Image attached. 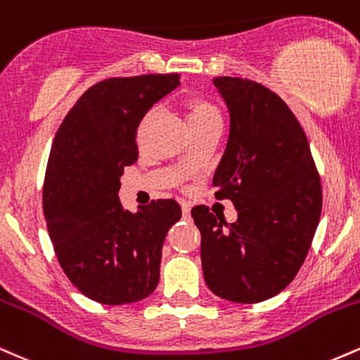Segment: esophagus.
I'll return each mask as SVG.
<instances>
[{
	"label": "esophagus",
	"instance_id": "34e87169",
	"mask_svg": "<svg viewBox=\"0 0 360 360\" xmlns=\"http://www.w3.org/2000/svg\"><path fill=\"white\" fill-rule=\"evenodd\" d=\"M183 214L184 217H189V214H191V208H189V205L183 203Z\"/></svg>",
	"mask_w": 360,
	"mask_h": 360
}]
</instances>
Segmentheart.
Instances as JSON below:
<instances>
[{
    "mask_svg": "<svg viewBox=\"0 0 360 360\" xmlns=\"http://www.w3.org/2000/svg\"><path fill=\"white\" fill-rule=\"evenodd\" d=\"M186 122H188L189 130H198V128L210 125H220L221 115L212 101L193 96L186 101Z\"/></svg>",
    "mask_w": 360,
    "mask_h": 360,
    "instance_id": "b5f03b06",
    "label": "heart"
}]
</instances>
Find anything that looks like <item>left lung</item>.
I'll return each mask as SVG.
<instances>
[{
    "mask_svg": "<svg viewBox=\"0 0 360 360\" xmlns=\"http://www.w3.org/2000/svg\"><path fill=\"white\" fill-rule=\"evenodd\" d=\"M214 88L230 130L213 176L237 221L194 206L201 266L213 295L252 304L279 295L304 262L321 214V184L308 139L292 111L259 82L221 76ZM218 216V214H217Z\"/></svg>",
    "mask_w": 360,
    "mask_h": 360,
    "instance_id": "obj_1",
    "label": "left lung"
}]
</instances>
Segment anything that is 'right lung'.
Instances as JSON below:
<instances>
[{
  "instance_id": "add662e5",
  "label": "right lung",
  "mask_w": 360,
  "mask_h": 360,
  "mask_svg": "<svg viewBox=\"0 0 360 360\" xmlns=\"http://www.w3.org/2000/svg\"><path fill=\"white\" fill-rule=\"evenodd\" d=\"M179 84V74L98 82L53 139L44 183L47 230L62 271L98 303H135L159 284L162 245L181 206L157 200L128 212L120 203V177L139 159V123Z\"/></svg>"
}]
</instances>
